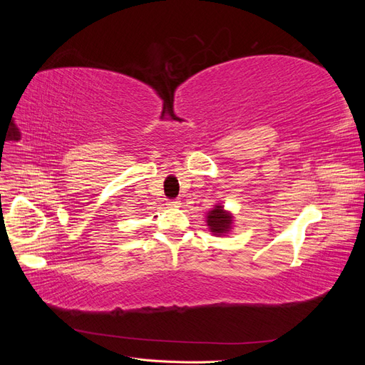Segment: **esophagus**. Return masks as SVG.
Returning <instances> with one entry per match:
<instances>
[{
	"label": "esophagus",
	"mask_w": 365,
	"mask_h": 365,
	"mask_svg": "<svg viewBox=\"0 0 365 365\" xmlns=\"http://www.w3.org/2000/svg\"><path fill=\"white\" fill-rule=\"evenodd\" d=\"M180 204H181L180 200H169V201H168V205H169V207H180Z\"/></svg>",
	"instance_id": "obj_1"
}]
</instances>
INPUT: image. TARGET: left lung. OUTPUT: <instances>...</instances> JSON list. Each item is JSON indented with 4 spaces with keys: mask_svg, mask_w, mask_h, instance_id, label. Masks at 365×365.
Instances as JSON below:
<instances>
[{
    "mask_svg": "<svg viewBox=\"0 0 365 365\" xmlns=\"http://www.w3.org/2000/svg\"><path fill=\"white\" fill-rule=\"evenodd\" d=\"M231 216L224 212L222 205H216L207 216V225L215 235H224L231 227Z\"/></svg>",
    "mask_w": 365,
    "mask_h": 365,
    "instance_id": "left-lung-1",
    "label": "left lung"
}]
</instances>
